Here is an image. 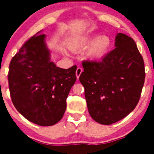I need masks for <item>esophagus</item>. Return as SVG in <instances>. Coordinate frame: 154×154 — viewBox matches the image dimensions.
Returning a JSON list of instances; mask_svg holds the SVG:
<instances>
[{
    "label": "esophagus",
    "mask_w": 154,
    "mask_h": 154,
    "mask_svg": "<svg viewBox=\"0 0 154 154\" xmlns=\"http://www.w3.org/2000/svg\"><path fill=\"white\" fill-rule=\"evenodd\" d=\"M82 72H83V68L80 67H78L77 68V71H76V76H77V79H79V77H80Z\"/></svg>",
    "instance_id": "1"
}]
</instances>
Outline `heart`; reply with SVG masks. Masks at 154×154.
<instances>
[{
  "label": "heart",
  "instance_id": "heart-1",
  "mask_svg": "<svg viewBox=\"0 0 154 154\" xmlns=\"http://www.w3.org/2000/svg\"><path fill=\"white\" fill-rule=\"evenodd\" d=\"M88 45L86 56L88 60H97L103 58L111 46V39L108 35L97 34L86 35L76 38L71 43V48L75 50L84 49Z\"/></svg>",
  "mask_w": 154,
  "mask_h": 154
}]
</instances>
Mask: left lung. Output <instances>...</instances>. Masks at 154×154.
<instances>
[{"instance_id":"8db88e82","label":"left lung","mask_w":154,"mask_h":154,"mask_svg":"<svg viewBox=\"0 0 154 154\" xmlns=\"http://www.w3.org/2000/svg\"><path fill=\"white\" fill-rule=\"evenodd\" d=\"M115 47L101 61H83L79 78L90 116L104 125L122 120L134 109L145 78L143 58L133 38L119 32Z\"/></svg>"}]
</instances>
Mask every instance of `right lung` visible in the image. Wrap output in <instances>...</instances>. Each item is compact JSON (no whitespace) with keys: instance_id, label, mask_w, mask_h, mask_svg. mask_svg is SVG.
Returning <instances> with one entry per match:
<instances>
[{"instance_id":"right-lung-1","label":"right lung","mask_w":154,"mask_h":154,"mask_svg":"<svg viewBox=\"0 0 154 154\" xmlns=\"http://www.w3.org/2000/svg\"><path fill=\"white\" fill-rule=\"evenodd\" d=\"M37 32L12 59L8 74L11 99L25 119L43 127L60 122L66 109L77 66L68 69L50 61L45 35Z\"/></svg>"}]
</instances>
